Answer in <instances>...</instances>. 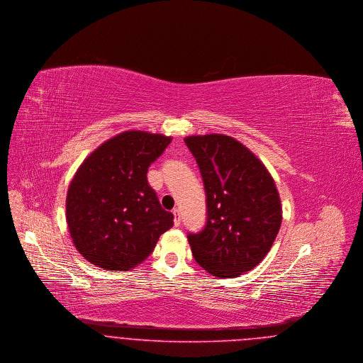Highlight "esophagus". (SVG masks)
Returning a JSON list of instances; mask_svg holds the SVG:
<instances>
[{
	"label": "esophagus",
	"mask_w": 363,
	"mask_h": 363,
	"mask_svg": "<svg viewBox=\"0 0 363 363\" xmlns=\"http://www.w3.org/2000/svg\"><path fill=\"white\" fill-rule=\"evenodd\" d=\"M172 215H174V225H175V226H179V225H181V215H179V211H178V210H174Z\"/></svg>",
	"instance_id": "obj_1"
}]
</instances>
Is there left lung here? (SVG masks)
<instances>
[{
  "label": "left lung",
  "instance_id": "left-lung-1",
  "mask_svg": "<svg viewBox=\"0 0 363 363\" xmlns=\"http://www.w3.org/2000/svg\"><path fill=\"white\" fill-rule=\"evenodd\" d=\"M185 144L207 196V223L188 235L193 257L215 277H238L264 259L277 237L282 208L276 182L233 137L191 135Z\"/></svg>",
  "mask_w": 363,
  "mask_h": 363
}]
</instances>
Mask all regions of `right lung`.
<instances>
[{
    "mask_svg": "<svg viewBox=\"0 0 363 363\" xmlns=\"http://www.w3.org/2000/svg\"><path fill=\"white\" fill-rule=\"evenodd\" d=\"M171 137L130 130L91 152L75 172L65 200L67 225L78 252L106 270L126 272L145 260L172 228L147 179Z\"/></svg>",
    "mask_w": 363,
    "mask_h": 363,
    "instance_id": "1",
    "label": "right lung"
}]
</instances>
